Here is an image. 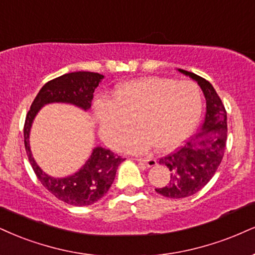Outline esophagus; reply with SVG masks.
I'll list each match as a JSON object with an SVG mask.
<instances>
[{"label":"esophagus","instance_id":"esophagus-1","mask_svg":"<svg viewBox=\"0 0 255 255\" xmlns=\"http://www.w3.org/2000/svg\"><path fill=\"white\" fill-rule=\"evenodd\" d=\"M136 161L141 162V164H145L147 167H154L157 165V160L153 158H140L136 159Z\"/></svg>","mask_w":255,"mask_h":255}]
</instances>
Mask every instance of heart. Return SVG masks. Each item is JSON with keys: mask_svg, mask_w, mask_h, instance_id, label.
Listing matches in <instances>:
<instances>
[{"mask_svg": "<svg viewBox=\"0 0 255 255\" xmlns=\"http://www.w3.org/2000/svg\"><path fill=\"white\" fill-rule=\"evenodd\" d=\"M202 112L201 91L195 83L164 77H143L120 84L109 101H98L94 118L98 133L116 147L133 129L122 148L143 153L180 146L195 130Z\"/></svg>", "mask_w": 255, "mask_h": 255, "instance_id": "b5f03b06", "label": "heart"}]
</instances>
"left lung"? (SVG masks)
I'll return each mask as SVG.
<instances>
[{
	"mask_svg": "<svg viewBox=\"0 0 255 255\" xmlns=\"http://www.w3.org/2000/svg\"><path fill=\"white\" fill-rule=\"evenodd\" d=\"M197 82L205 97V116L201 129L179 151L161 158L159 164L170 170V182L155 189L168 198H185L197 194L215 174L222 161L227 142V113L209 82L195 73L178 69Z\"/></svg>",
	"mask_w": 255,
	"mask_h": 255,
	"instance_id": "obj_1",
	"label": "left lung"
}]
</instances>
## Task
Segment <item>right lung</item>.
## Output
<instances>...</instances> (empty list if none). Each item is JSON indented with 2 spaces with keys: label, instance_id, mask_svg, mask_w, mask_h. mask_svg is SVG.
<instances>
[{
  "label": "right lung",
  "instance_id": "right-lung-1",
  "mask_svg": "<svg viewBox=\"0 0 255 255\" xmlns=\"http://www.w3.org/2000/svg\"><path fill=\"white\" fill-rule=\"evenodd\" d=\"M103 78V75L96 72L78 71L52 79L40 89L24 122V147L38 179L58 199L76 207L91 205L100 201L108 192L115 179L116 170L125 159L110 149L97 146L77 172L63 178L52 177L44 172L33 158L29 145L30 128L40 109L46 104L66 103L88 112L95 89Z\"/></svg>",
  "mask_w": 255,
  "mask_h": 255
}]
</instances>
